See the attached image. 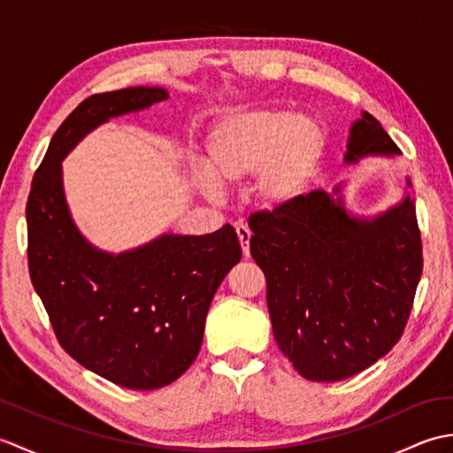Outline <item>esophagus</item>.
Returning a JSON list of instances; mask_svg holds the SVG:
<instances>
[{
	"label": "esophagus",
	"mask_w": 453,
	"mask_h": 453,
	"mask_svg": "<svg viewBox=\"0 0 453 453\" xmlns=\"http://www.w3.org/2000/svg\"><path fill=\"white\" fill-rule=\"evenodd\" d=\"M235 232H237L239 243H242V249H243V257H249L251 255V249H249V243H251V232H249V227L243 224H239L235 227Z\"/></svg>",
	"instance_id": "esophagus-1"
}]
</instances>
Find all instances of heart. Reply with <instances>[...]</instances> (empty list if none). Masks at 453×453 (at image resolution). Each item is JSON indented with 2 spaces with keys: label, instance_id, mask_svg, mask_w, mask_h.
<instances>
[{
  "label": "heart",
  "instance_id": "obj_1",
  "mask_svg": "<svg viewBox=\"0 0 453 453\" xmlns=\"http://www.w3.org/2000/svg\"><path fill=\"white\" fill-rule=\"evenodd\" d=\"M329 148V130L311 114L271 107L234 112L206 134L202 185L218 195V185L253 179L251 198L266 211L294 206L319 171Z\"/></svg>",
  "mask_w": 453,
  "mask_h": 453
}]
</instances>
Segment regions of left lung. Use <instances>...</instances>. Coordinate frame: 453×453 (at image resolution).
Returning <instances> with one entry per match:
<instances>
[{
  "label": "left lung",
  "mask_w": 453,
  "mask_h": 453,
  "mask_svg": "<svg viewBox=\"0 0 453 453\" xmlns=\"http://www.w3.org/2000/svg\"><path fill=\"white\" fill-rule=\"evenodd\" d=\"M401 150L370 112L352 122L344 163ZM344 182L282 211L251 216V255L266 276L278 349L311 381H341L383 358L401 339L422 274L409 188L375 216L344 206Z\"/></svg>",
  "instance_id": "8db88e82"
}]
</instances>
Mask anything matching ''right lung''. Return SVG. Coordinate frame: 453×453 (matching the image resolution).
Masks as SVG:
<instances>
[{
	"label": "right lung",
	"mask_w": 453,
	"mask_h": 453,
	"mask_svg": "<svg viewBox=\"0 0 453 453\" xmlns=\"http://www.w3.org/2000/svg\"><path fill=\"white\" fill-rule=\"evenodd\" d=\"M167 97L163 88H128L85 99L56 130L27 202L28 271L58 341L83 368L140 391L169 386L195 362L210 303L242 245L226 224L103 251L75 226L62 161L101 124Z\"/></svg>",
	"instance_id": "add662e5"
}]
</instances>
